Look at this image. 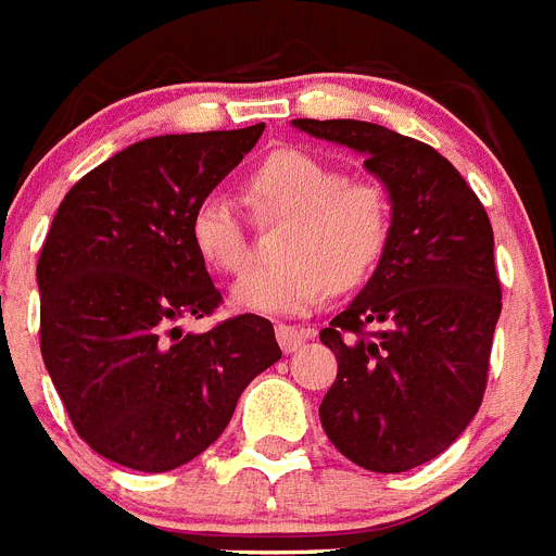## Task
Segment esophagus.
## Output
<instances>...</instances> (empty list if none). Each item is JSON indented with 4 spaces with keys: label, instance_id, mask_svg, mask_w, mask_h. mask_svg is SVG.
<instances>
[{
    "label": "esophagus",
    "instance_id": "obj_1",
    "mask_svg": "<svg viewBox=\"0 0 556 556\" xmlns=\"http://www.w3.org/2000/svg\"><path fill=\"white\" fill-rule=\"evenodd\" d=\"M311 338V330H296L291 325H277V341L282 352H296Z\"/></svg>",
    "mask_w": 556,
    "mask_h": 556
}]
</instances>
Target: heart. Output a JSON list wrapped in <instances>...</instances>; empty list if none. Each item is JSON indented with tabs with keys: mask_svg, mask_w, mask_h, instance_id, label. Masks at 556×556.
Instances as JSON below:
<instances>
[{
	"mask_svg": "<svg viewBox=\"0 0 556 556\" xmlns=\"http://www.w3.org/2000/svg\"><path fill=\"white\" fill-rule=\"evenodd\" d=\"M257 215L288 218L277 254L282 263L249 268L231 285V305L265 316H302L330 296L332 285L355 288L389 243L386 192L344 178L336 164L305 151H277L249 176ZM190 240L212 271H238L245 260L243 215L229 195L212 192L192 210Z\"/></svg>",
	"mask_w": 556,
	"mask_h": 556,
	"instance_id": "1",
	"label": "heart"
}]
</instances>
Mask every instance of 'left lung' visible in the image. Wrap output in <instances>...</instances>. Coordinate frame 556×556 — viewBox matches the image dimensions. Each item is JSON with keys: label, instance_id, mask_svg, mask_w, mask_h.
<instances>
[{"label": "left lung", "instance_id": "left-lung-1", "mask_svg": "<svg viewBox=\"0 0 556 556\" xmlns=\"http://www.w3.org/2000/svg\"><path fill=\"white\" fill-rule=\"evenodd\" d=\"M293 128L361 153L392 204L378 268L318 332L338 361L321 428L364 470H412L447 451L484 397L501 316L490 218L431 144L361 119Z\"/></svg>", "mask_w": 556, "mask_h": 556}]
</instances>
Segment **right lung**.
<instances>
[{"instance_id": "1", "label": "right lung", "mask_w": 556, "mask_h": 556, "mask_svg": "<svg viewBox=\"0 0 556 556\" xmlns=\"http://www.w3.org/2000/svg\"><path fill=\"white\" fill-rule=\"evenodd\" d=\"M167 134L128 144L64 195L36 279L41 355L75 431L100 456L167 472L204 453L245 386L282 358L268 318L206 332L220 305L190 240L192 210L263 137Z\"/></svg>"}]
</instances>
